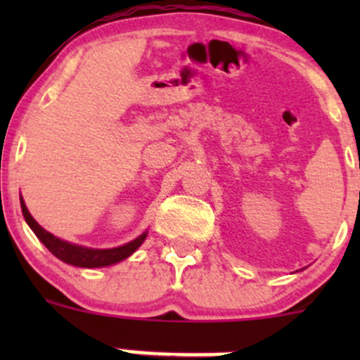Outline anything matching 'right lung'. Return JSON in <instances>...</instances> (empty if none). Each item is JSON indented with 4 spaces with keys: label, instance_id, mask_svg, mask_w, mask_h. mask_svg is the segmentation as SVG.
Segmentation results:
<instances>
[{
    "label": "right lung",
    "instance_id": "add662e5",
    "mask_svg": "<svg viewBox=\"0 0 360 360\" xmlns=\"http://www.w3.org/2000/svg\"><path fill=\"white\" fill-rule=\"evenodd\" d=\"M20 207H22V214L25 223L29 224L32 231H34L36 237L39 238L43 245L50 250L56 257H59L64 263L72 264V266L79 268H101V266H110V264L120 263V261L127 259L129 256H132L137 249L141 248L144 240L148 237V231H143L137 238L127 242V244L118 245V248L112 249H94V248H85V245L71 244V242L63 240V238L56 237L50 231H46L45 228L39 226L36 223L34 217L31 216V212L25 207L24 198L20 197Z\"/></svg>",
    "mask_w": 360,
    "mask_h": 360
}]
</instances>
